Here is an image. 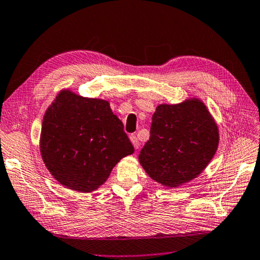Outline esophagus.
<instances>
[{"label": "esophagus", "instance_id": "1", "mask_svg": "<svg viewBox=\"0 0 260 260\" xmlns=\"http://www.w3.org/2000/svg\"><path fill=\"white\" fill-rule=\"evenodd\" d=\"M129 140H131V142L133 143L134 148H135V149H139V147H140V142H139L138 138H136L135 135H131V136H129Z\"/></svg>", "mask_w": 260, "mask_h": 260}]
</instances>
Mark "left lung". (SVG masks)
<instances>
[{"label":"left lung","mask_w":260,"mask_h":260,"mask_svg":"<svg viewBox=\"0 0 260 260\" xmlns=\"http://www.w3.org/2000/svg\"><path fill=\"white\" fill-rule=\"evenodd\" d=\"M219 146V128L205 103L189 98L159 104L152 116L150 139L139 161L153 181L177 188L199 177Z\"/></svg>","instance_id":"8db88e82"}]
</instances>
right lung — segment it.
<instances>
[{
    "label": "right lung",
    "instance_id": "add662e5",
    "mask_svg": "<svg viewBox=\"0 0 260 260\" xmlns=\"http://www.w3.org/2000/svg\"><path fill=\"white\" fill-rule=\"evenodd\" d=\"M134 152L124 125L109 101L61 89L46 110L40 153L61 186L91 192L107 181L121 158Z\"/></svg>",
    "mask_w": 260,
    "mask_h": 260
}]
</instances>
